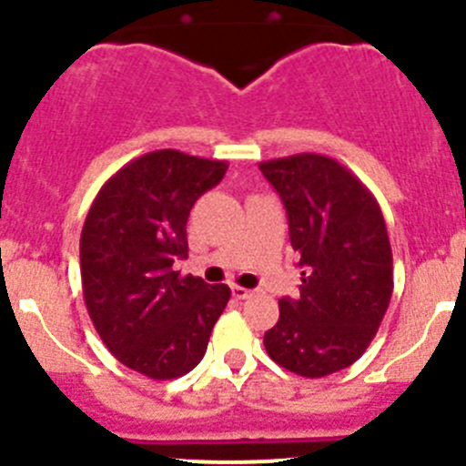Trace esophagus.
I'll list each match as a JSON object with an SVG mask.
<instances>
[{
	"mask_svg": "<svg viewBox=\"0 0 466 466\" xmlns=\"http://www.w3.org/2000/svg\"><path fill=\"white\" fill-rule=\"evenodd\" d=\"M232 295L237 299H248V298H252V290L243 289V286H232Z\"/></svg>",
	"mask_w": 466,
	"mask_h": 466,
	"instance_id": "obj_1",
	"label": "esophagus"
}]
</instances>
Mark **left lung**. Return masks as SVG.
<instances>
[{
    "label": "left lung",
    "instance_id": "obj_1",
    "mask_svg": "<svg viewBox=\"0 0 466 466\" xmlns=\"http://www.w3.org/2000/svg\"><path fill=\"white\" fill-rule=\"evenodd\" d=\"M289 214L302 286L279 299L263 336L268 356L289 372L320 379L363 356L392 298V248L372 191L320 153L259 164Z\"/></svg>",
    "mask_w": 466,
    "mask_h": 466
}]
</instances>
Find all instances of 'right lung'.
I'll return each mask as SVG.
<instances>
[{
    "label": "right lung",
    "instance_id": "right-lung-1",
    "mask_svg": "<svg viewBox=\"0 0 466 466\" xmlns=\"http://www.w3.org/2000/svg\"><path fill=\"white\" fill-rule=\"evenodd\" d=\"M225 171V159L153 150L121 167L87 211L81 232L87 313L115 359L148 379L191 372L232 295L225 284L173 270L189 252L191 207Z\"/></svg>",
    "mask_w": 466,
    "mask_h": 466
}]
</instances>
